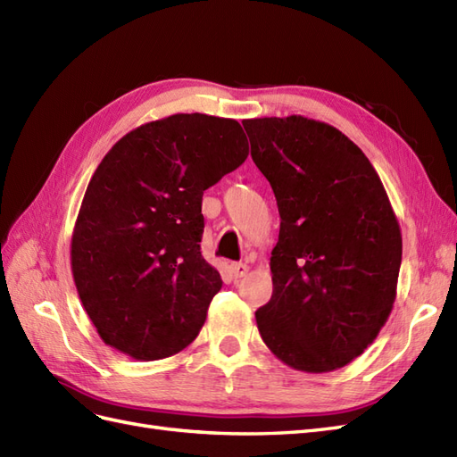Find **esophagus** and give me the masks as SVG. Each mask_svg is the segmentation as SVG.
Wrapping results in <instances>:
<instances>
[{
    "label": "esophagus",
    "mask_w": 457,
    "mask_h": 457,
    "mask_svg": "<svg viewBox=\"0 0 457 457\" xmlns=\"http://www.w3.org/2000/svg\"><path fill=\"white\" fill-rule=\"evenodd\" d=\"M228 270H230V274L234 276V278H242V276H245L247 270H250V267H247L245 262H230Z\"/></svg>",
    "instance_id": "obj_1"
}]
</instances>
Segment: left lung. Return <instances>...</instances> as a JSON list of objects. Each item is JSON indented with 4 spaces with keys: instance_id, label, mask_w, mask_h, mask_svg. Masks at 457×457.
Segmentation results:
<instances>
[{
    "instance_id": "left-lung-1",
    "label": "left lung",
    "mask_w": 457,
    "mask_h": 457,
    "mask_svg": "<svg viewBox=\"0 0 457 457\" xmlns=\"http://www.w3.org/2000/svg\"><path fill=\"white\" fill-rule=\"evenodd\" d=\"M242 126L280 213L259 334L287 366L334 371L368 349L393 311L396 215L373 165L339 129L303 116Z\"/></svg>"
}]
</instances>
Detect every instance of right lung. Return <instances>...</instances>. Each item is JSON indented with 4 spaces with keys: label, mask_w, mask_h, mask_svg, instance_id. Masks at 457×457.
I'll list each match as a JSON object with an SVG mask.
<instances>
[{
    "label": "right lung",
    "mask_w": 457,
    "mask_h": 457,
    "mask_svg": "<svg viewBox=\"0 0 457 457\" xmlns=\"http://www.w3.org/2000/svg\"><path fill=\"white\" fill-rule=\"evenodd\" d=\"M247 158L237 120L173 114L129 131L95 170L72 234V274L101 339L135 361L183 351L220 276L202 257V196Z\"/></svg>",
    "instance_id": "add662e5"
}]
</instances>
